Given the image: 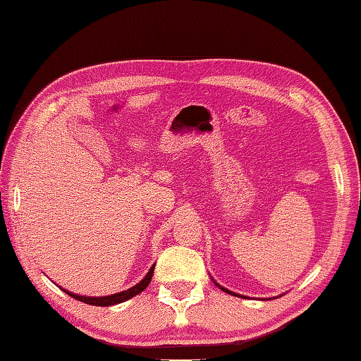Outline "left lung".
<instances>
[{
	"instance_id": "left-lung-1",
	"label": "left lung",
	"mask_w": 361,
	"mask_h": 361,
	"mask_svg": "<svg viewBox=\"0 0 361 361\" xmlns=\"http://www.w3.org/2000/svg\"><path fill=\"white\" fill-rule=\"evenodd\" d=\"M212 281H214V284H216V286H219L221 290H224V292H228V294H231V295H235V297H245V295H240V294H235V292H233V290H229V289H226V288H223V286H220L219 283H216L214 278H212ZM278 297H281V295H278ZM274 298H276V297H274ZM274 298H269V300H274ZM265 300H267V298H265Z\"/></svg>"
}]
</instances>
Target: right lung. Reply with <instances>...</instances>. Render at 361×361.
<instances>
[{
  "label": "right lung",
  "mask_w": 361,
  "mask_h": 361,
  "mask_svg": "<svg viewBox=\"0 0 361 361\" xmlns=\"http://www.w3.org/2000/svg\"><path fill=\"white\" fill-rule=\"evenodd\" d=\"M154 269H155V264H152V267L149 269V271L146 274V276L142 278V280H141L138 284H135L133 288L127 289V290H122V292H118V294H111V295H104V297H87V295L73 294V292L67 290V289H63L61 286H59V288L63 289L67 295L73 297L75 300H80V302L87 303V305H94V307H111V305H118V303L126 302V300H128V298H132V297H135V295H138L140 292L145 290V289L149 286V283H151V280H152Z\"/></svg>",
  "instance_id": "right-lung-1"
}]
</instances>
